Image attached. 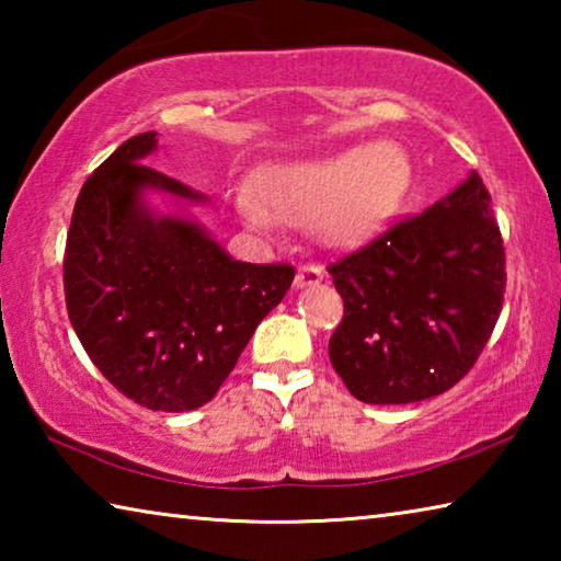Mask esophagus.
I'll return each instance as SVG.
<instances>
[{"mask_svg": "<svg viewBox=\"0 0 561 561\" xmlns=\"http://www.w3.org/2000/svg\"><path fill=\"white\" fill-rule=\"evenodd\" d=\"M324 282V270L314 267V264H304V267L297 270V277H294V287L304 289V287H314V284Z\"/></svg>", "mask_w": 561, "mask_h": 561, "instance_id": "34e87169", "label": "esophagus"}]
</instances>
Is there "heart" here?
<instances>
[{"instance_id": "b5f03b06", "label": "heart", "mask_w": 561, "mask_h": 561, "mask_svg": "<svg viewBox=\"0 0 561 561\" xmlns=\"http://www.w3.org/2000/svg\"><path fill=\"white\" fill-rule=\"evenodd\" d=\"M408 178L405 150L393 140H374L267 170L257 195L250 187L237 193V210L262 234L277 222L309 225L321 247L351 250L381 230Z\"/></svg>"}]
</instances>
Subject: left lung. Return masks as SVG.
Returning <instances> with one entry per match:
<instances>
[{"mask_svg":"<svg viewBox=\"0 0 561 561\" xmlns=\"http://www.w3.org/2000/svg\"><path fill=\"white\" fill-rule=\"evenodd\" d=\"M344 319L329 358L351 396L374 405L453 388L502 311L505 247L480 175L331 264Z\"/></svg>","mask_w":561,"mask_h":561,"instance_id":"left-lung-1","label":"left lung"}]
</instances>
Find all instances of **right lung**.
I'll return each instance as SVG.
<instances>
[{
  "label": "right lung",
  "instance_id": "right-lung-1",
  "mask_svg": "<svg viewBox=\"0 0 561 561\" xmlns=\"http://www.w3.org/2000/svg\"><path fill=\"white\" fill-rule=\"evenodd\" d=\"M156 150L158 133H138L83 183L66 237V309L123 396L185 413L220 391L294 270L232 260L187 210L210 197L144 165Z\"/></svg>",
  "mask_w": 561,
  "mask_h": 561
}]
</instances>
